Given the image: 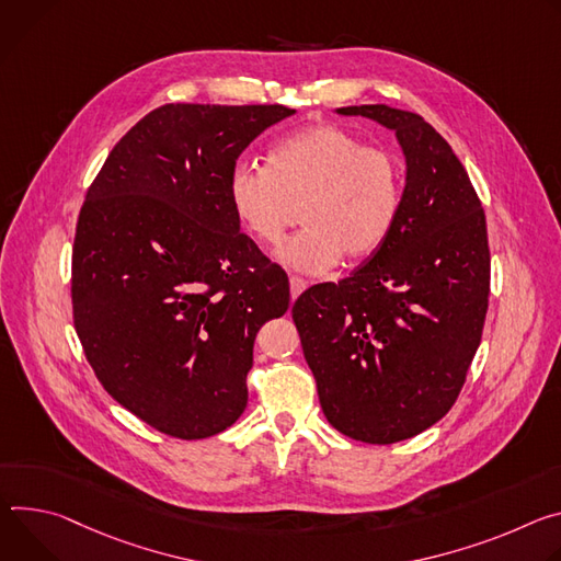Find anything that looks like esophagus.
<instances>
[{"mask_svg":"<svg viewBox=\"0 0 561 561\" xmlns=\"http://www.w3.org/2000/svg\"><path fill=\"white\" fill-rule=\"evenodd\" d=\"M307 283L300 276H289V291H291V300H296L302 291H305Z\"/></svg>","mask_w":561,"mask_h":561,"instance_id":"obj_1","label":"esophagus"}]
</instances>
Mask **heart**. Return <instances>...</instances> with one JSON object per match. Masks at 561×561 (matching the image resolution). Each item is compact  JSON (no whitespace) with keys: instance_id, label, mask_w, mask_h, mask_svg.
I'll return each instance as SVG.
<instances>
[{"instance_id":"1","label":"heart","mask_w":561,"mask_h":561,"mask_svg":"<svg viewBox=\"0 0 561 561\" xmlns=\"http://www.w3.org/2000/svg\"><path fill=\"white\" fill-rule=\"evenodd\" d=\"M227 198L240 227L263 244L278 242L300 207L302 229L276 247L274 259L323 274L343 256L375 254L390 238L403 205V164L336 124H314L276 142L267 167L236 162Z\"/></svg>"}]
</instances>
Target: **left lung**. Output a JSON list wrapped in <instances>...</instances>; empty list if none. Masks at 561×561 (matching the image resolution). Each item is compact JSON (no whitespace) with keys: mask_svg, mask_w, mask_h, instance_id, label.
<instances>
[{"mask_svg":"<svg viewBox=\"0 0 561 561\" xmlns=\"http://www.w3.org/2000/svg\"><path fill=\"white\" fill-rule=\"evenodd\" d=\"M394 131L405 186L390 238L350 278L298 296L291 317L325 419L363 444H397L457 401L481 343L490 252L474 186L430 124L386 104L336 108Z\"/></svg>","mask_w":561,"mask_h":561,"instance_id":"left-lung-1","label":"left lung"}]
</instances>
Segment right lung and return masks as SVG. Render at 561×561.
Wrapping results in <instances>:
<instances>
[{
  "label": "right lung",
  "mask_w": 561,
  "mask_h": 561,
  "mask_svg": "<svg viewBox=\"0 0 561 561\" xmlns=\"http://www.w3.org/2000/svg\"><path fill=\"white\" fill-rule=\"evenodd\" d=\"M283 104H164L89 186L73 244V323L104 390L175 439H205L247 408L263 323L289 289L240 233L227 175Z\"/></svg>",
  "instance_id": "obj_1"
}]
</instances>
